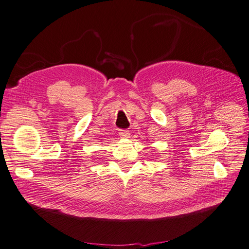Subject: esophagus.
I'll return each instance as SVG.
<instances>
[{"label": "esophagus", "instance_id": "obj_1", "mask_svg": "<svg viewBox=\"0 0 249 249\" xmlns=\"http://www.w3.org/2000/svg\"><path fill=\"white\" fill-rule=\"evenodd\" d=\"M119 134H120V136H121V138H124V139H126V138H129L130 132L128 131L127 129H120V132H119Z\"/></svg>", "mask_w": 249, "mask_h": 249}]
</instances>
